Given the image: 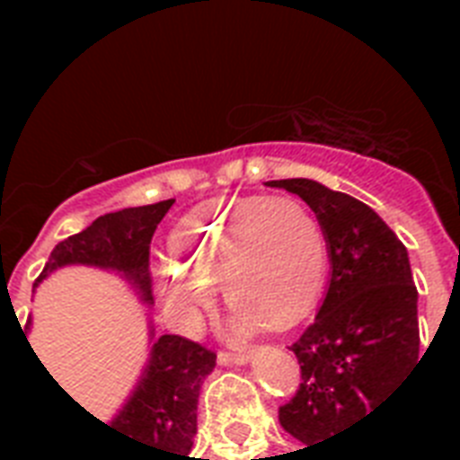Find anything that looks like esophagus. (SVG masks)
I'll return each mask as SVG.
<instances>
[{"instance_id":"1","label":"esophagus","mask_w":460,"mask_h":460,"mask_svg":"<svg viewBox=\"0 0 460 460\" xmlns=\"http://www.w3.org/2000/svg\"><path fill=\"white\" fill-rule=\"evenodd\" d=\"M248 353H243V350H219V356H217V360H219V365H243L248 363Z\"/></svg>"}]
</instances>
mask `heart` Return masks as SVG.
<instances>
[{
  "mask_svg": "<svg viewBox=\"0 0 460 460\" xmlns=\"http://www.w3.org/2000/svg\"><path fill=\"white\" fill-rule=\"evenodd\" d=\"M166 310L188 324L222 287L236 327H294L314 307L327 277V236L294 198H241L183 217L166 241Z\"/></svg>",
  "mask_w": 460,
  "mask_h": 460,
  "instance_id": "heart-1",
  "label": "heart"
}]
</instances>
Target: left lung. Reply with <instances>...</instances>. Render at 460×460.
<instances>
[{"label": "left lung", "instance_id": "8db88e82", "mask_svg": "<svg viewBox=\"0 0 460 460\" xmlns=\"http://www.w3.org/2000/svg\"><path fill=\"white\" fill-rule=\"evenodd\" d=\"M310 205L327 236L332 279L314 322L291 346L301 365L281 428L320 444L372 413L420 350L418 288L406 245L365 202L310 179L267 181Z\"/></svg>", "mask_w": 460, "mask_h": 460}]
</instances>
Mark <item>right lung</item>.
I'll list each match as a JSON object with an SVG mask.
<instances>
[{"label":"right lung","mask_w":460,"mask_h":460,"mask_svg":"<svg viewBox=\"0 0 460 460\" xmlns=\"http://www.w3.org/2000/svg\"><path fill=\"white\" fill-rule=\"evenodd\" d=\"M172 205L173 200H162L97 217L88 229L54 245L38 281L64 265L102 267L124 274L143 294V301L153 303L150 241ZM38 281L32 288L38 287ZM150 334L155 336V329ZM215 360L212 350L186 336H159L155 339L147 367L138 386L133 389L131 399L126 401V406L110 425H104L100 418L97 420L131 442L150 447L157 454V460H195L188 454L198 432V396L202 379L215 370Z\"/></svg>","instance_id":"obj_1"}]
</instances>
